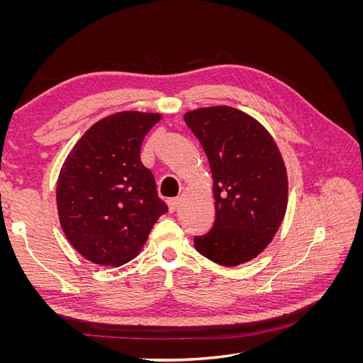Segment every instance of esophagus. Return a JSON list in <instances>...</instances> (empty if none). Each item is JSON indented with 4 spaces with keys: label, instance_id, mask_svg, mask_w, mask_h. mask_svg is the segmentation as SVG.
Instances as JSON below:
<instances>
[{
    "label": "esophagus",
    "instance_id": "obj_1",
    "mask_svg": "<svg viewBox=\"0 0 363 363\" xmlns=\"http://www.w3.org/2000/svg\"><path fill=\"white\" fill-rule=\"evenodd\" d=\"M168 206H169V211L171 212H175L180 206V199H171L168 200Z\"/></svg>",
    "mask_w": 363,
    "mask_h": 363
}]
</instances>
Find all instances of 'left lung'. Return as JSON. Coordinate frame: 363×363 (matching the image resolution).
I'll return each instance as SVG.
<instances>
[{
    "mask_svg": "<svg viewBox=\"0 0 363 363\" xmlns=\"http://www.w3.org/2000/svg\"><path fill=\"white\" fill-rule=\"evenodd\" d=\"M211 164L215 224L196 236V251L224 267H238L265 250L286 213L288 172L269 131L228 106L184 113Z\"/></svg>",
    "mask_w": 363,
    "mask_h": 363,
    "instance_id": "obj_1",
    "label": "left lung"
}]
</instances>
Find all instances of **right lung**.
Masks as SVG:
<instances>
[{"instance_id": "1", "label": "right lung", "mask_w": 363, "mask_h": 363, "mask_svg": "<svg viewBox=\"0 0 363 363\" xmlns=\"http://www.w3.org/2000/svg\"><path fill=\"white\" fill-rule=\"evenodd\" d=\"M160 113L124 111L87 128L65 159L56 201L65 236L96 265L121 267L145 245L168 212L140 145Z\"/></svg>"}]
</instances>
